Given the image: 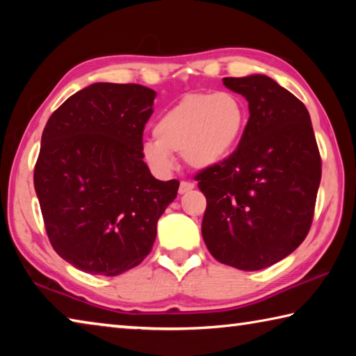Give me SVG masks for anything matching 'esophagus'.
Listing matches in <instances>:
<instances>
[{
    "label": "esophagus",
    "instance_id": "1",
    "mask_svg": "<svg viewBox=\"0 0 356 356\" xmlns=\"http://www.w3.org/2000/svg\"><path fill=\"white\" fill-rule=\"evenodd\" d=\"M193 188H195V184L188 182V180H182V182H180V185H179V193H180V195H185V193L191 191Z\"/></svg>",
    "mask_w": 356,
    "mask_h": 356
}]
</instances>
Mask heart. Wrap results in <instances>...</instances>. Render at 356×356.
<instances>
[{
  "mask_svg": "<svg viewBox=\"0 0 356 356\" xmlns=\"http://www.w3.org/2000/svg\"><path fill=\"white\" fill-rule=\"evenodd\" d=\"M246 122L248 110L237 94H188L156 120L155 138L143 143L141 156L159 176L174 171V152L188 166L207 170L234 154Z\"/></svg>",
  "mask_w": 356,
  "mask_h": 356,
  "instance_id": "1",
  "label": "heart"
}]
</instances>
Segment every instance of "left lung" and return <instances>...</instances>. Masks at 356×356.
<instances>
[{
    "mask_svg": "<svg viewBox=\"0 0 356 356\" xmlns=\"http://www.w3.org/2000/svg\"><path fill=\"white\" fill-rule=\"evenodd\" d=\"M248 100L234 154L196 176L206 195L202 238L216 261L245 272L270 267L308 236L322 161L309 113L267 75L222 78Z\"/></svg>",
    "mask_w": 356,
    "mask_h": 356,
    "instance_id": "obj_1",
    "label": "left lung"
}]
</instances>
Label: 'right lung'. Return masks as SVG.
Listing matches in <instances>:
<instances>
[{
    "label": "right lung",
    "mask_w": 356,
    "mask_h": 356,
    "mask_svg": "<svg viewBox=\"0 0 356 356\" xmlns=\"http://www.w3.org/2000/svg\"><path fill=\"white\" fill-rule=\"evenodd\" d=\"M155 95L141 84L94 83L45 125L35 195L51 246L81 272L118 276L141 264L176 200L177 180L155 179L141 156Z\"/></svg>",
    "instance_id": "right-lung-1"
}]
</instances>
